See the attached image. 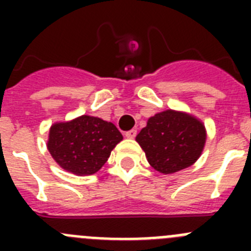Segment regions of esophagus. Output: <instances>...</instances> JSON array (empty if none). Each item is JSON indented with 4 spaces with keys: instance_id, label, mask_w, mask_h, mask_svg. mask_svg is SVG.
I'll return each mask as SVG.
<instances>
[{
    "instance_id": "1",
    "label": "esophagus",
    "mask_w": 251,
    "mask_h": 251,
    "mask_svg": "<svg viewBox=\"0 0 251 251\" xmlns=\"http://www.w3.org/2000/svg\"><path fill=\"white\" fill-rule=\"evenodd\" d=\"M136 136H137L136 129H132V130H128V132H126V137H127L128 139H133Z\"/></svg>"
}]
</instances>
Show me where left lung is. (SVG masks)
<instances>
[{
  "instance_id": "1",
  "label": "left lung",
  "mask_w": 251,
  "mask_h": 251,
  "mask_svg": "<svg viewBox=\"0 0 251 251\" xmlns=\"http://www.w3.org/2000/svg\"><path fill=\"white\" fill-rule=\"evenodd\" d=\"M136 141L154 170L171 175L199 159L206 143V129L195 115L168 109L151 117Z\"/></svg>"
}]
</instances>
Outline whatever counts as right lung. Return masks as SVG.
Returning <instances> with one entry per match:
<instances>
[{"label":"right lung","instance_id":"obj_1","mask_svg":"<svg viewBox=\"0 0 251 251\" xmlns=\"http://www.w3.org/2000/svg\"><path fill=\"white\" fill-rule=\"evenodd\" d=\"M122 139V133L110 122L80 115L52 124L46 146L63 170L76 176H89L103 167Z\"/></svg>","mask_w":251,"mask_h":251}]
</instances>
